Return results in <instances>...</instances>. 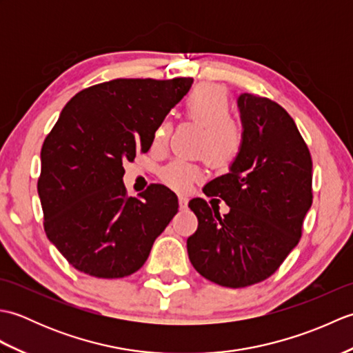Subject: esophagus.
Here are the masks:
<instances>
[{
	"label": "esophagus",
	"instance_id": "1",
	"mask_svg": "<svg viewBox=\"0 0 353 353\" xmlns=\"http://www.w3.org/2000/svg\"><path fill=\"white\" fill-rule=\"evenodd\" d=\"M179 208H181V209L188 208V199L183 197V196L179 197Z\"/></svg>",
	"mask_w": 353,
	"mask_h": 353
}]
</instances>
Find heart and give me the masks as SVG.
I'll list each match as a JSON object with an SVG mask.
<instances>
[{"label": "heart", "instance_id": "obj_1", "mask_svg": "<svg viewBox=\"0 0 353 353\" xmlns=\"http://www.w3.org/2000/svg\"><path fill=\"white\" fill-rule=\"evenodd\" d=\"M185 114L191 121L203 127L200 150L219 167H226L241 153L244 145V127L230 117L232 103L226 88L203 83L192 89L185 100ZM168 119L156 127L154 144H163L171 133ZM162 181L176 191H186L201 177L197 165L185 161H172L161 171Z\"/></svg>", "mask_w": 353, "mask_h": 353}]
</instances>
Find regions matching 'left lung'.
<instances>
[{"label": "left lung", "mask_w": 353, "mask_h": 353, "mask_svg": "<svg viewBox=\"0 0 353 353\" xmlns=\"http://www.w3.org/2000/svg\"><path fill=\"white\" fill-rule=\"evenodd\" d=\"M244 145L228 174L203 192L230 208L220 215L203 199L190 201L199 228L186 241L191 264L208 281L244 288L265 281L302 236L312 205V159L294 119L276 101L238 99Z\"/></svg>", "instance_id": "8db88e82"}]
</instances>
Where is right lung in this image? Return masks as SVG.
<instances>
[{
    "mask_svg": "<svg viewBox=\"0 0 353 353\" xmlns=\"http://www.w3.org/2000/svg\"><path fill=\"white\" fill-rule=\"evenodd\" d=\"M192 79H115L66 103L41 150L37 179L43 229L81 273L118 279L144 265L177 212L163 185L127 196L124 161L152 147L156 127L190 91Z\"/></svg>",
    "mask_w": 353,
    "mask_h": 353,
    "instance_id": "1",
    "label": "right lung"
}]
</instances>
